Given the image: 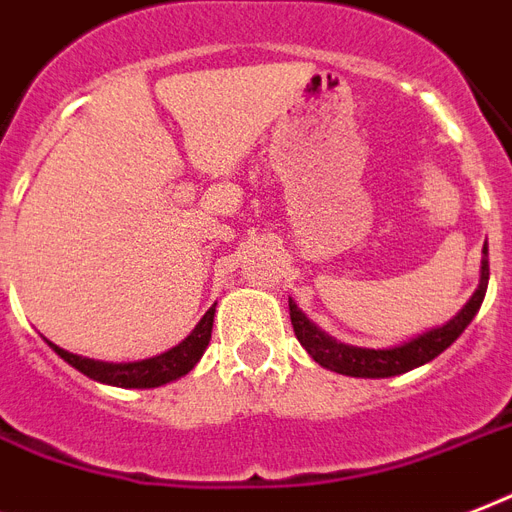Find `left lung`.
Instances as JSON below:
<instances>
[{
  "instance_id": "left-lung-1",
  "label": "left lung",
  "mask_w": 512,
  "mask_h": 512,
  "mask_svg": "<svg viewBox=\"0 0 512 512\" xmlns=\"http://www.w3.org/2000/svg\"><path fill=\"white\" fill-rule=\"evenodd\" d=\"M486 285H489V245H483L481 256V280L478 288L470 296L465 307L454 315V318L441 328L425 331L411 342H403L390 350H366V347H352V344L336 342L334 336L320 331L304 312L296 307V301L288 299V310H291V326L301 347L310 352L312 360L320 363L328 371L344 376H360V379H384V376L406 374L411 368H419L438 358L446 347L457 342L459 334L470 326L475 312L481 310L483 296H486Z\"/></svg>"
}]
</instances>
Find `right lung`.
<instances>
[{"mask_svg": "<svg viewBox=\"0 0 512 512\" xmlns=\"http://www.w3.org/2000/svg\"><path fill=\"white\" fill-rule=\"evenodd\" d=\"M213 315H216V304L202 315V320L194 326V331L186 336L184 342L176 344L173 350L162 352V355L136 360V363H104V360L82 358V355L66 352L61 350V347H55V344H50V347H53L69 366H74L85 376L95 379V382L146 390V387H160V384L176 382V379H181V376L189 374V371L197 366V360L202 358V352H205V347L211 342Z\"/></svg>", "mask_w": 512, "mask_h": 512, "instance_id": "right-lung-1", "label": "right lung"}]
</instances>
